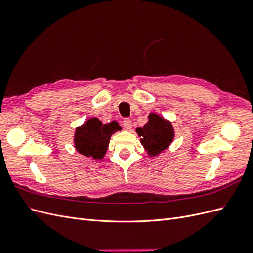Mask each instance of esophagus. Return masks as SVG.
Returning a JSON list of instances; mask_svg holds the SVG:
<instances>
[{
	"label": "esophagus",
	"mask_w": 253,
	"mask_h": 253,
	"mask_svg": "<svg viewBox=\"0 0 253 253\" xmlns=\"http://www.w3.org/2000/svg\"><path fill=\"white\" fill-rule=\"evenodd\" d=\"M124 126L126 127V129H127V131H129V129L132 128V120L129 118H126L124 120Z\"/></svg>",
	"instance_id": "34e87169"
}]
</instances>
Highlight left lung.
<instances>
[{
  "label": "left lung",
  "instance_id": "left-lung-1",
  "mask_svg": "<svg viewBox=\"0 0 253 253\" xmlns=\"http://www.w3.org/2000/svg\"><path fill=\"white\" fill-rule=\"evenodd\" d=\"M149 120L142 127H137L140 142L150 157H156L170 147L175 137L174 127L170 120L159 116L156 113H150Z\"/></svg>",
  "mask_w": 253,
  "mask_h": 253
}]
</instances>
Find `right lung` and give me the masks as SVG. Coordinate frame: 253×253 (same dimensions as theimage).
I'll return each mask as SVG.
<instances>
[{"instance_id":"1","label":"right lung","mask_w":253,"mask_h":253,"mask_svg":"<svg viewBox=\"0 0 253 253\" xmlns=\"http://www.w3.org/2000/svg\"><path fill=\"white\" fill-rule=\"evenodd\" d=\"M118 122L102 124L98 118H89L76 127L74 135L75 149L80 154L94 159H102L110 143L111 136L120 131Z\"/></svg>"}]
</instances>
